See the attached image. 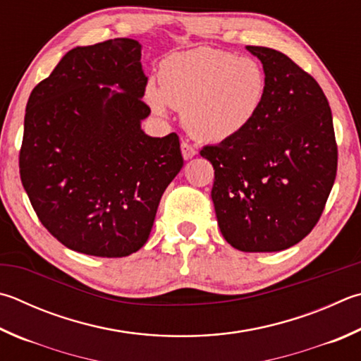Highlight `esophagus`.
<instances>
[{"instance_id": "34e87169", "label": "esophagus", "mask_w": 361, "mask_h": 361, "mask_svg": "<svg viewBox=\"0 0 361 361\" xmlns=\"http://www.w3.org/2000/svg\"><path fill=\"white\" fill-rule=\"evenodd\" d=\"M181 153H183V158H185L186 161L192 159L195 154H197V149H195L191 143H188L186 140L181 142Z\"/></svg>"}]
</instances>
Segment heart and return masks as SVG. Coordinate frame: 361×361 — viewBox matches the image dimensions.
Masks as SVG:
<instances>
[{
    "label": "heart",
    "mask_w": 361,
    "mask_h": 361,
    "mask_svg": "<svg viewBox=\"0 0 361 361\" xmlns=\"http://www.w3.org/2000/svg\"><path fill=\"white\" fill-rule=\"evenodd\" d=\"M267 93L268 78L259 61L199 47L164 58L158 88L148 87L147 99L158 114L166 112V104L180 109L189 133L218 143L235 139L251 126Z\"/></svg>",
    "instance_id": "heart-1"
}]
</instances>
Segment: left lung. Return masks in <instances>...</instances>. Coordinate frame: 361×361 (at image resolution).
<instances>
[{"label": "left lung", "instance_id": "1", "mask_svg": "<svg viewBox=\"0 0 361 361\" xmlns=\"http://www.w3.org/2000/svg\"><path fill=\"white\" fill-rule=\"evenodd\" d=\"M264 64L268 93L235 139L207 145L212 199L222 237L245 252L297 245L322 216L338 170L331 109L311 74L268 47H246Z\"/></svg>", "mask_w": 361, "mask_h": 361}]
</instances>
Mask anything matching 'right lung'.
<instances>
[{"label": "right lung", "mask_w": 361, "mask_h": 361, "mask_svg": "<svg viewBox=\"0 0 361 361\" xmlns=\"http://www.w3.org/2000/svg\"><path fill=\"white\" fill-rule=\"evenodd\" d=\"M140 49L129 37L72 49L26 104L22 185L42 226L72 251L109 259L139 251L183 167L178 135L140 129L152 112L142 101Z\"/></svg>", "instance_id": "obj_1"}]
</instances>
